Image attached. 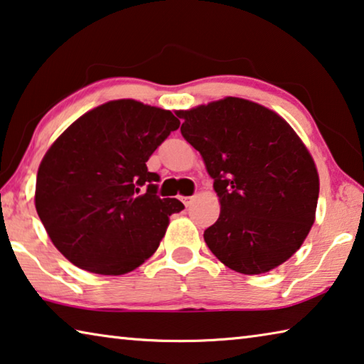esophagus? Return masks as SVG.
Returning <instances> with one entry per match:
<instances>
[{
    "label": "esophagus",
    "instance_id": "1",
    "mask_svg": "<svg viewBox=\"0 0 364 364\" xmlns=\"http://www.w3.org/2000/svg\"><path fill=\"white\" fill-rule=\"evenodd\" d=\"M183 199V203H184V205H191L193 204V200H194V196H184V198H181Z\"/></svg>",
    "mask_w": 364,
    "mask_h": 364
}]
</instances>
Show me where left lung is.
Instances as JSON below:
<instances>
[{
  "instance_id": "8db88e82",
  "label": "left lung",
  "mask_w": 364,
  "mask_h": 364,
  "mask_svg": "<svg viewBox=\"0 0 364 364\" xmlns=\"http://www.w3.org/2000/svg\"><path fill=\"white\" fill-rule=\"evenodd\" d=\"M180 114L220 199V217L204 232L213 256L246 275L284 264L313 227L319 198L301 139L272 109L236 97Z\"/></svg>"
}]
</instances>
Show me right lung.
Returning <instances> with one entry per match:
<instances>
[{"mask_svg": "<svg viewBox=\"0 0 364 364\" xmlns=\"http://www.w3.org/2000/svg\"><path fill=\"white\" fill-rule=\"evenodd\" d=\"M180 119L168 109L113 100L90 109L58 137L37 173L36 209L56 250L100 275H123L147 261L181 212L157 194L146 161Z\"/></svg>", "mask_w": 364, "mask_h": 364, "instance_id": "1", "label": "right lung"}]
</instances>
